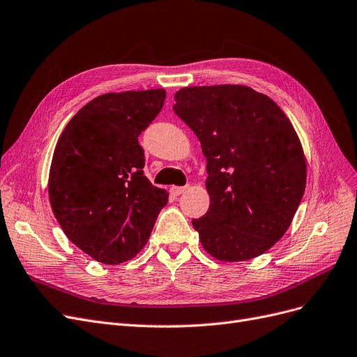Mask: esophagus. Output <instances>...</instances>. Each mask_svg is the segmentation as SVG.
I'll use <instances>...</instances> for the list:
<instances>
[{"mask_svg":"<svg viewBox=\"0 0 357 357\" xmlns=\"http://www.w3.org/2000/svg\"><path fill=\"white\" fill-rule=\"evenodd\" d=\"M188 190V187H170V192L174 195H181Z\"/></svg>","mask_w":357,"mask_h":357,"instance_id":"34e87169","label":"esophagus"}]
</instances>
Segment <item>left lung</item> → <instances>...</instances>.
<instances>
[{
    "mask_svg": "<svg viewBox=\"0 0 357 357\" xmlns=\"http://www.w3.org/2000/svg\"><path fill=\"white\" fill-rule=\"evenodd\" d=\"M174 112L207 160V213L192 219L206 252L222 261L255 259L291 225L306 188V157L289 119L245 85L188 86Z\"/></svg>",
    "mask_w": 357,
    "mask_h": 357,
    "instance_id": "obj_1",
    "label": "left lung"
}]
</instances>
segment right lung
<instances>
[{
    "label": "right lung",
    "instance_id": "add662e5",
    "mask_svg": "<svg viewBox=\"0 0 357 357\" xmlns=\"http://www.w3.org/2000/svg\"><path fill=\"white\" fill-rule=\"evenodd\" d=\"M165 98V89L102 94L57 141L48 178L52 213L66 236L104 265L135 257L167 203V192L144 176L138 142Z\"/></svg>",
    "mask_w": 357,
    "mask_h": 357
}]
</instances>
